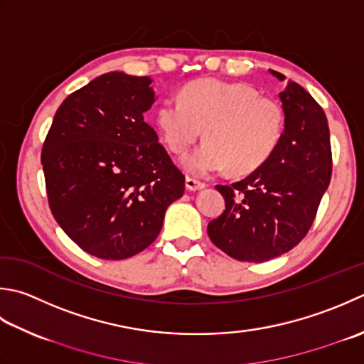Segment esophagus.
Returning a JSON list of instances; mask_svg holds the SVG:
<instances>
[{
	"instance_id": "34e87169",
	"label": "esophagus",
	"mask_w": 364,
	"mask_h": 364,
	"mask_svg": "<svg viewBox=\"0 0 364 364\" xmlns=\"http://www.w3.org/2000/svg\"><path fill=\"white\" fill-rule=\"evenodd\" d=\"M186 189L188 191H202V189H205V183L196 180V178L188 176L186 178Z\"/></svg>"
}]
</instances>
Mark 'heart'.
Instances as JSON below:
<instances>
[{
	"instance_id": "b5f03b06",
	"label": "heart",
	"mask_w": 364,
	"mask_h": 364,
	"mask_svg": "<svg viewBox=\"0 0 364 364\" xmlns=\"http://www.w3.org/2000/svg\"><path fill=\"white\" fill-rule=\"evenodd\" d=\"M156 124L173 153H184L205 135V144L184 156L183 168L210 176L230 168L246 175L262 167L279 145L284 112L279 102L245 83L202 78L164 101ZM205 132H203V129Z\"/></svg>"
}]
</instances>
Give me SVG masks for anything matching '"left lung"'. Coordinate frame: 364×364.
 I'll use <instances>...</instances> for the list:
<instances>
[{"instance_id":"1","label":"left lung","mask_w":364,"mask_h":364,"mask_svg":"<svg viewBox=\"0 0 364 364\" xmlns=\"http://www.w3.org/2000/svg\"><path fill=\"white\" fill-rule=\"evenodd\" d=\"M269 74L286 80L276 70ZM284 132L265 164L232 186H216L225 211L208 224V237L230 257L267 262L306 237L331 180L330 129L325 112L300 85L279 92Z\"/></svg>"}]
</instances>
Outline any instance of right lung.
Segmentation results:
<instances>
[{"instance_id":"right-lung-1","label":"right lung","mask_w":364,"mask_h":364,"mask_svg":"<svg viewBox=\"0 0 364 364\" xmlns=\"http://www.w3.org/2000/svg\"><path fill=\"white\" fill-rule=\"evenodd\" d=\"M153 78L107 73L64 99L42 148L50 210L85 252L139 254L158 238L184 175L145 123Z\"/></svg>"}]
</instances>
